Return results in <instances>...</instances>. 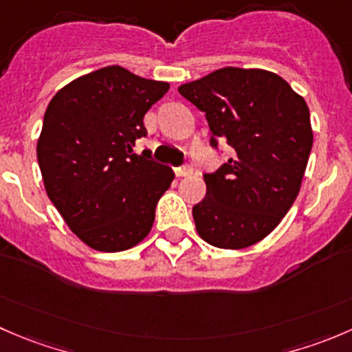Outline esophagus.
I'll return each instance as SVG.
<instances>
[{
	"mask_svg": "<svg viewBox=\"0 0 352 352\" xmlns=\"http://www.w3.org/2000/svg\"><path fill=\"white\" fill-rule=\"evenodd\" d=\"M190 173H192V168H190V165H182V166H177L175 168V175L177 177H189Z\"/></svg>",
	"mask_w": 352,
	"mask_h": 352,
	"instance_id": "34e87169",
	"label": "esophagus"
}]
</instances>
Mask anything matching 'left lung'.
I'll use <instances>...</instances> for the list:
<instances>
[{"label": "left lung", "mask_w": 352, "mask_h": 352, "mask_svg": "<svg viewBox=\"0 0 352 352\" xmlns=\"http://www.w3.org/2000/svg\"><path fill=\"white\" fill-rule=\"evenodd\" d=\"M206 113L211 148L232 158L204 173L206 197L192 208L211 245L242 249L267 237L291 210L313 146L306 101L277 74L225 67L179 87Z\"/></svg>", "instance_id": "obj_1"}]
</instances>
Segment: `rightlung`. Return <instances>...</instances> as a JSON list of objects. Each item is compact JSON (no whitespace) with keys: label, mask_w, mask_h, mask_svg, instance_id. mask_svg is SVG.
<instances>
[{"label":"right lung","mask_w":352,"mask_h":352,"mask_svg":"<svg viewBox=\"0 0 352 352\" xmlns=\"http://www.w3.org/2000/svg\"><path fill=\"white\" fill-rule=\"evenodd\" d=\"M168 89L111 65L75 78L47 104L37 141L44 187L89 248L125 251L151 230L156 203L175 175L132 148L148 134L146 111Z\"/></svg>","instance_id":"right-lung-1"}]
</instances>
